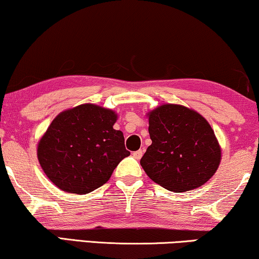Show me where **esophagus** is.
<instances>
[{"mask_svg":"<svg viewBox=\"0 0 259 259\" xmlns=\"http://www.w3.org/2000/svg\"><path fill=\"white\" fill-rule=\"evenodd\" d=\"M143 154H144V152H143V150H139V151H136V152H133L132 153V155H133V158H136V159H138V160H139V159L143 157Z\"/></svg>","mask_w":259,"mask_h":259,"instance_id":"esophagus-1","label":"esophagus"}]
</instances>
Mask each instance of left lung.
Returning <instances> with one entry per match:
<instances>
[{"mask_svg": "<svg viewBox=\"0 0 259 259\" xmlns=\"http://www.w3.org/2000/svg\"><path fill=\"white\" fill-rule=\"evenodd\" d=\"M147 115L152 145L140 160L146 175L173 192L204 185L217 171L222 157L206 119L172 104L159 106Z\"/></svg>", "mask_w": 259, "mask_h": 259, "instance_id": "left-lung-1", "label": "left lung"}]
</instances>
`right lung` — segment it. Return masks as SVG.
Returning a JSON list of instances; mask_svg holds the SVG:
<instances>
[{
	"label": "right lung",
	"instance_id": "right-lung-1",
	"mask_svg": "<svg viewBox=\"0 0 259 259\" xmlns=\"http://www.w3.org/2000/svg\"><path fill=\"white\" fill-rule=\"evenodd\" d=\"M116 114L93 104L60 113L37 145V159L49 180L70 193L84 194L108 182L130 152Z\"/></svg>",
	"mask_w": 259,
	"mask_h": 259
}]
</instances>
